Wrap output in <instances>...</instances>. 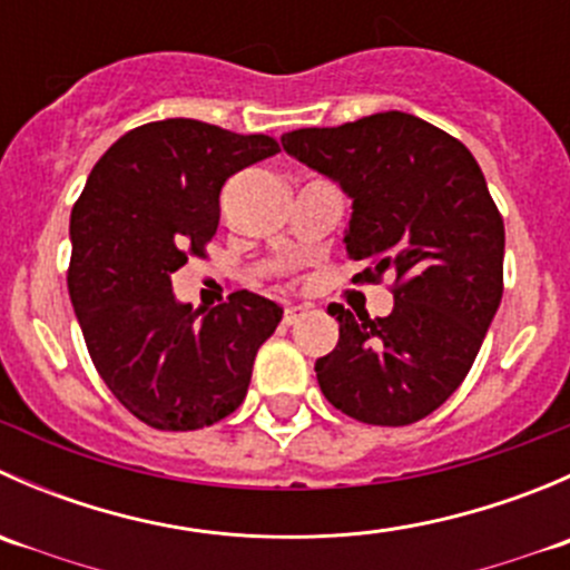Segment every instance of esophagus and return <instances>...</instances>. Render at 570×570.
Masks as SVG:
<instances>
[{
	"instance_id": "1",
	"label": "esophagus",
	"mask_w": 570,
	"mask_h": 570,
	"mask_svg": "<svg viewBox=\"0 0 570 570\" xmlns=\"http://www.w3.org/2000/svg\"><path fill=\"white\" fill-rule=\"evenodd\" d=\"M306 314H308L306 306H289L284 312V322H286V325H297V322L306 317Z\"/></svg>"
}]
</instances>
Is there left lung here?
<instances>
[{
	"instance_id": "left-lung-1",
	"label": "left lung",
	"mask_w": 570,
	"mask_h": 570,
	"mask_svg": "<svg viewBox=\"0 0 570 570\" xmlns=\"http://www.w3.org/2000/svg\"><path fill=\"white\" fill-rule=\"evenodd\" d=\"M281 146L353 200L344 245L372 262L361 278H396L389 317L327 306L338 344L314 366L322 394L358 422H419L469 375L502 301L504 223L485 176L461 140L396 109Z\"/></svg>"
}]
</instances>
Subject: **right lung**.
I'll use <instances>...</instances> for the list:
<instances>
[{
    "instance_id": "right-lung-1",
    "label": "right lung",
    "mask_w": 570,
    "mask_h": 570,
    "mask_svg": "<svg viewBox=\"0 0 570 570\" xmlns=\"http://www.w3.org/2000/svg\"><path fill=\"white\" fill-rule=\"evenodd\" d=\"M273 154L267 135L154 120L107 148L73 204L68 295L101 381L148 428L200 430L237 411L284 317L245 289L193 308L170 284L215 237L226 178Z\"/></svg>"
}]
</instances>
